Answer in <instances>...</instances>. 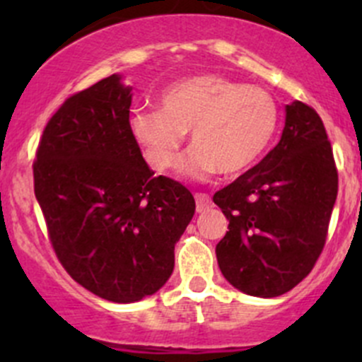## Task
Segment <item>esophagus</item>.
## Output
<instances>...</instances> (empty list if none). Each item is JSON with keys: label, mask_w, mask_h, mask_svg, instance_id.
Returning a JSON list of instances; mask_svg holds the SVG:
<instances>
[{"label": "esophagus", "mask_w": 362, "mask_h": 362, "mask_svg": "<svg viewBox=\"0 0 362 362\" xmlns=\"http://www.w3.org/2000/svg\"><path fill=\"white\" fill-rule=\"evenodd\" d=\"M194 198H196V211H198V214H203V211H206L208 208L211 206V199L206 192H196Z\"/></svg>", "instance_id": "obj_1"}]
</instances>
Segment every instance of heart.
I'll return each instance as SVG.
<instances>
[{
	"instance_id": "obj_1",
	"label": "heart",
	"mask_w": 362,
	"mask_h": 362,
	"mask_svg": "<svg viewBox=\"0 0 362 362\" xmlns=\"http://www.w3.org/2000/svg\"><path fill=\"white\" fill-rule=\"evenodd\" d=\"M159 101L160 110L141 108L129 122L145 159L158 171L178 163L191 131L192 151L182 164L184 173L236 177L264 156L279 127V105L268 90L217 73L177 80Z\"/></svg>"
}]
</instances>
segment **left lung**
Here are the masks:
<instances>
[{
  "label": "left lung",
  "instance_id": "1",
  "mask_svg": "<svg viewBox=\"0 0 362 362\" xmlns=\"http://www.w3.org/2000/svg\"><path fill=\"white\" fill-rule=\"evenodd\" d=\"M286 127L266 158L214 194L228 217L217 243L229 284L257 298L298 286L322 254L338 194V170L319 113L303 101L286 107Z\"/></svg>",
  "mask_w": 362,
  "mask_h": 362
}]
</instances>
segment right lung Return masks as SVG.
I'll return each mask as SVG.
<instances>
[{
	"label": "right lung",
	"instance_id": "right-lung-1",
	"mask_svg": "<svg viewBox=\"0 0 362 362\" xmlns=\"http://www.w3.org/2000/svg\"><path fill=\"white\" fill-rule=\"evenodd\" d=\"M131 87L107 76L50 117L33 163L35 196L57 259L113 303L158 293L194 215L191 191L148 168L129 126Z\"/></svg>",
	"mask_w": 362,
	"mask_h": 362
}]
</instances>
